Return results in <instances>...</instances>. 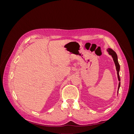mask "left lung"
Instances as JSON below:
<instances>
[{"mask_svg": "<svg viewBox=\"0 0 134 134\" xmlns=\"http://www.w3.org/2000/svg\"><path fill=\"white\" fill-rule=\"evenodd\" d=\"M107 51L108 52L109 55L112 56V58H113V62H114L115 66H116V69L117 74V78H118V80L119 81L118 90H117V95H118V93H119V89L120 87V83H120V75H119L120 66V64L118 62V58H117V55L116 53V52L113 51L112 49H111V48H107Z\"/></svg>", "mask_w": 134, "mask_h": 134, "instance_id": "left-lung-1", "label": "left lung"}]
</instances>
